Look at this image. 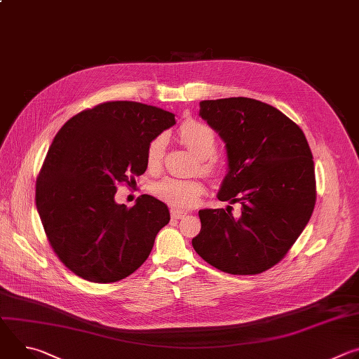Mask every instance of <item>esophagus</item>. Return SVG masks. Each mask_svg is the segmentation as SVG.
Segmentation results:
<instances>
[{
    "label": "esophagus",
    "instance_id": "obj_1",
    "mask_svg": "<svg viewBox=\"0 0 359 359\" xmlns=\"http://www.w3.org/2000/svg\"><path fill=\"white\" fill-rule=\"evenodd\" d=\"M186 215H187L186 212H182V210H177V209H172V210H170L172 219H182V217L186 216Z\"/></svg>",
    "mask_w": 359,
    "mask_h": 359
}]
</instances>
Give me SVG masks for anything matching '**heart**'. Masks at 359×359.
I'll return each instance as SVG.
<instances>
[{
  "mask_svg": "<svg viewBox=\"0 0 359 359\" xmlns=\"http://www.w3.org/2000/svg\"><path fill=\"white\" fill-rule=\"evenodd\" d=\"M179 140L198 158L201 173L215 177L219 175V165L215 155L217 147V136L212 126L198 121H184L177 129ZM166 151V136L158 135L151 137L146 146V168L149 172L156 173L163 162ZM206 191L203 182L198 179L163 177L150 186V193L156 198L170 204L173 208L187 209Z\"/></svg>",
  "mask_w": 359,
  "mask_h": 359,
  "instance_id": "heart-1",
  "label": "heart"
}]
</instances>
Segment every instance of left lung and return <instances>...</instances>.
<instances>
[{
    "label": "left lung",
    "mask_w": 359,
    "mask_h": 359,
    "mask_svg": "<svg viewBox=\"0 0 359 359\" xmlns=\"http://www.w3.org/2000/svg\"><path fill=\"white\" fill-rule=\"evenodd\" d=\"M200 116L226 142L229 173L217 197L240 203L241 215L231 206L200 210L193 248L220 271L260 274L285 257L311 219V149L295 122L257 99L201 100Z\"/></svg>",
    "instance_id": "1"
}]
</instances>
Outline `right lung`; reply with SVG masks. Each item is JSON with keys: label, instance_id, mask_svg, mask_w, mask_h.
Returning a JSON list of instances; mask_svg holds the SVG:
<instances>
[{"label": "right lung", "instance_id": "1", "mask_svg": "<svg viewBox=\"0 0 359 359\" xmlns=\"http://www.w3.org/2000/svg\"><path fill=\"white\" fill-rule=\"evenodd\" d=\"M175 115L132 100L104 102L55 135L36 177L35 203L58 259L92 283H116L149 257L170 215L149 194L133 208L115 201L119 183L146 170V146Z\"/></svg>", "mask_w": 359, "mask_h": 359}]
</instances>
